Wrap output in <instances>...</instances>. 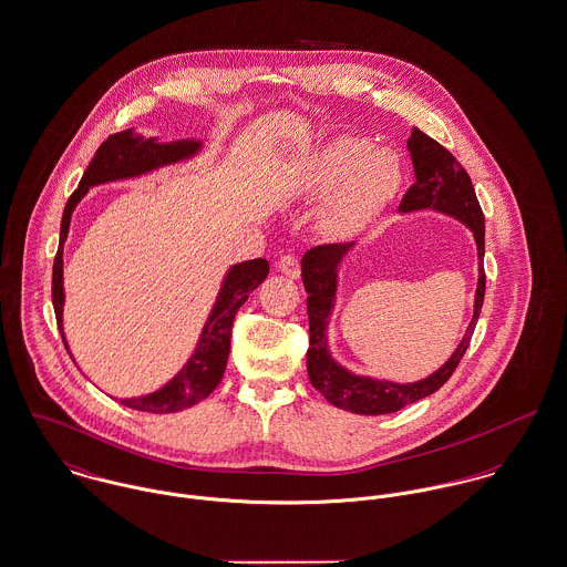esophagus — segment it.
I'll list each match as a JSON object with an SVG mask.
<instances>
[{
	"instance_id": "1",
	"label": "esophagus",
	"mask_w": 567,
	"mask_h": 567,
	"mask_svg": "<svg viewBox=\"0 0 567 567\" xmlns=\"http://www.w3.org/2000/svg\"><path fill=\"white\" fill-rule=\"evenodd\" d=\"M277 270L284 272V275H288V277H292V279H299V277H301V264H299V258H295L292 254L281 256L279 261H277Z\"/></svg>"
}]
</instances>
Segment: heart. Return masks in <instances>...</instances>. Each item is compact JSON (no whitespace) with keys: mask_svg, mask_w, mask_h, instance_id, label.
Returning <instances> with one entry per match:
<instances>
[{"mask_svg":"<svg viewBox=\"0 0 567 567\" xmlns=\"http://www.w3.org/2000/svg\"><path fill=\"white\" fill-rule=\"evenodd\" d=\"M401 184L399 159L390 152L372 150V143L342 136L313 155L299 177L297 197L322 207V229L331 234L358 227L394 197Z\"/></svg>","mask_w":567,"mask_h":567,"instance_id":"b5f03b06","label":"heart"}]
</instances>
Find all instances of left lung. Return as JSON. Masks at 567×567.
<instances>
[{
  "label": "left lung",
  "instance_id": "1",
  "mask_svg": "<svg viewBox=\"0 0 567 567\" xmlns=\"http://www.w3.org/2000/svg\"><path fill=\"white\" fill-rule=\"evenodd\" d=\"M408 150L412 154L415 182L405 193L399 212H417V209H435L462 220L472 229L478 251V281L474 295V313L465 329L462 342L455 353L444 361L433 374L413 381V383H394L388 379L361 377L349 368L333 360L327 340V327L331 311L336 308L338 295V268L342 259L351 254L355 243L342 245H320L309 249L301 259V277L308 290L309 349L308 374L311 385L336 408L344 412L361 415H381L394 413L415 401L431 396L437 392L455 372L457 363L464 358L470 338L474 333L476 320L483 308L485 297V216L478 206L474 186L464 166L457 157L444 150L437 141L413 127L408 138Z\"/></svg>",
  "mask_w": 567,
  "mask_h": 567
}]
</instances>
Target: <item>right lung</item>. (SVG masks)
<instances>
[{"instance_id": "add662e5", "label": "right lung", "mask_w": 567, "mask_h": 567, "mask_svg": "<svg viewBox=\"0 0 567 567\" xmlns=\"http://www.w3.org/2000/svg\"><path fill=\"white\" fill-rule=\"evenodd\" d=\"M199 152H202V141L182 138V141H173V143H159L155 136L145 138L141 134H134V130L112 134L100 145L97 154L91 159L89 168L84 171V175L80 179L78 190L69 197V202L64 206L62 223H60V245H58V254L53 259V311H55L58 329H60L66 351H69V344H66L64 327H62V309H64L62 247H64V240L69 234L71 214L75 206L82 202V197L93 186L141 177L159 166L190 159ZM266 275H268L266 259H247V261L234 264L223 279L216 303L207 316L202 338H199L190 360L186 361L182 365V370L168 383H164L159 390H155L152 394H145V396L121 399L118 403L130 410H138V412L175 413L188 410V408L197 405L199 401L207 399L214 392V388L220 383L225 365L229 360L231 327H234L236 311L245 306V301L249 299V292H254L258 288L259 284L266 279ZM69 355H71V351H69Z\"/></svg>"}]
</instances>
